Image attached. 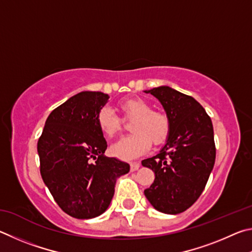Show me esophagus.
Segmentation results:
<instances>
[{
	"label": "esophagus",
	"instance_id": "esophagus-1",
	"mask_svg": "<svg viewBox=\"0 0 252 252\" xmlns=\"http://www.w3.org/2000/svg\"><path fill=\"white\" fill-rule=\"evenodd\" d=\"M139 167H140L139 162H137V161L130 162V170H131V171H136V170H137V169L139 168Z\"/></svg>",
	"mask_w": 252,
	"mask_h": 252
}]
</instances>
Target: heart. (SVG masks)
<instances>
[{
	"label": "heart",
	"instance_id": "1",
	"mask_svg": "<svg viewBox=\"0 0 252 252\" xmlns=\"http://www.w3.org/2000/svg\"><path fill=\"white\" fill-rule=\"evenodd\" d=\"M125 119H133L130 131L133 134L114 144L110 152L115 157L130 160L146 154L154 145H160L169 135L170 121L165 113L153 110L146 100L137 97L125 98L118 103ZM96 124L106 138H114L122 130V119L114 110L105 106L97 113Z\"/></svg>",
	"mask_w": 252,
	"mask_h": 252
}]
</instances>
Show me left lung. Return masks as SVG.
Segmentation results:
<instances>
[{"mask_svg": "<svg viewBox=\"0 0 252 252\" xmlns=\"http://www.w3.org/2000/svg\"><path fill=\"white\" fill-rule=\"evenodd\" d=\"M145 93L160 101L170 121V130L159 154L142 161L155 173V180L144 193L156 210L177 215L195 204L214 168L213 123L191 96L168 86Z\"/></svg>", "mask_w": 252, "mask_h": 252, "instance_id": "obj_1", "label": "left lung"}]
</instances>
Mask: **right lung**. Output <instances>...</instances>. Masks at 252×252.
I'll use <instances>...</instances> for the list:
<instances>
[{
    "label": "right lung",
    "mask_w": 252,
    "mask_h": 252,
    "mask_svg": "<svg viewBox=\"0 0 252 252\" xmlns=\"http://www.w3.org/2000/svg\"><path fill=\"white\" fill-rule=\"evenodd\" d=\"M108 98L101 92L70 97L50 114L37 142L44 184L61 209L77 219L103 214L116 179L129 171L127 162L104 156L107 143L96 116Z\"/></svg>",
    "instance_id": "obj_1"
}]
</instances>
